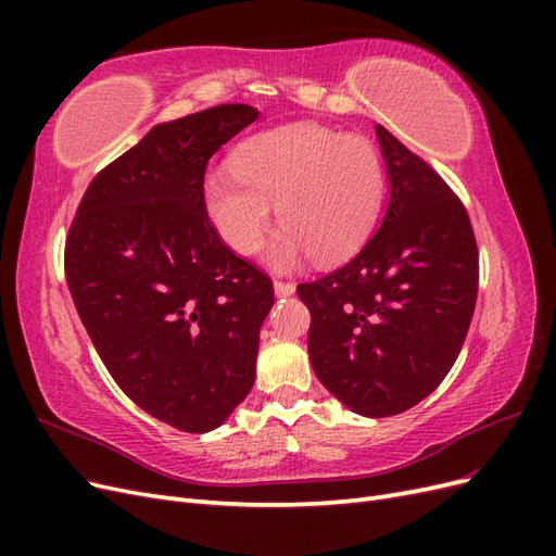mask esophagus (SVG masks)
<instances>
[{
  "instance_id": "esophagus-1",
  "label": "esophagus",
  "mask_w": 556,
  "mask_h": 556,
  "mask_svg": "<svg viewBox=\"0 0 556 556\" xmlns=\"http://www.w3.org/2000/svg\"><path fill=\"white\" fill-rule=\"evenodd\" d=\"M274 290H276L278 296H290V294H294V282H290V280H276L274 282Z\"/></svg>"
}]
</instances>
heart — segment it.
Wrapping results in <instances>:
<instances>
[{"label":"heart","mask_w":556,"mask_h":556,"mask_svg":"<svg viewBox=\"0 0 556 556\" xmlns=\"http://www.w3.org/2000/svg\"><path fill=\"white\" fill-rule=\"evenodd\" d=\"M384 166L376 146L319 125H294L241 146L231 169L206 178L213 223L239 255L255 252L276 206L285 231L274 262L285 266L308 250L336 262L357 250L378 223Z\"/></svg>","instance_id":"1"}]
</instances>
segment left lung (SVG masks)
<instances>
[{
    "label": "left lung",
    "mask_w": 556,
    "mask_h": 556,
    "mask_svg": "<svg viewBox=\"0 0 556 556\" xmlns=\"http://www.w3.org/2000/svg\"><path fill=\"white\" fill-rule=\"evenodd\" d=\"M390 206L376 237L336 271L296 285L308 357L350 410L390 417L443 382L478 296V243L462 199L392 131L376 127Z\"/></svg>",
    "instance_id": "1"
}]
</instances>
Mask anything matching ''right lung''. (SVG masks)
Returning <instances> with one entry per match:
<instances>
[{
	"mask_svg": "<svg viewBox=\"0 0 556 556\" xmlns=\"http://www.w3.org/2000/svg\"><path fill=\"white\" fill-rule=\"evenodd\" d=\"M257 121L223 104L150 129L99 172L64 243L80 323L117 387L169 427H220L255 382L274 282L213 227L208 160Z\"/></svg>",
	"mask_w": 556,
	"mask_h": 556,
	"instance_id": "obj_1",
	"label": "right lung"
}]
</instances>
